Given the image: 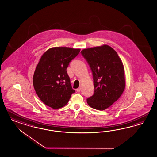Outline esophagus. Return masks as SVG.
I'll return each mask as SVG.
<instances>
[{"mask_svg":"<svg viewBox=\"0 0 157 157\" xmlns=\"http://www.w3.org/2000/svg\"><path fill=\"white\" fill-rule=\"evenodd\" d=\"M80 90H81V88H78V89H77V91L78 92H80Z\"/></svg>","mask_w":157,"mask_h":157,"instance_id":"1","label":"esophagus"}]
</instances>
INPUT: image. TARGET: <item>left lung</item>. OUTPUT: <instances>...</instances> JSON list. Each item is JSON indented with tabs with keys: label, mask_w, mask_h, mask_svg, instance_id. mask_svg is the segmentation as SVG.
<instances>
[{
	"label": "left lung",
	"mask_w": 157,
	"mask_h": 157,
	"mask_svg": "<svg viewBox=\"0 0 157 157\" xmlns=\"http://www.w3.org/2000/svg\"><path fill=\"white\" fill-rule=\"evenodd\" d=\"M92 70L94 94L89 106L103 111L119 99L125 88L124 67L117 52L107 45L81 51Z\"/></svg>",
	"instance_id": "8db88e82"
}]
</instances>
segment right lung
Masks as SVG:
<instances>
[{
	"label": "right lung",
	"instance_id": "right-lung-1",
	"mask_svg": "<svg viewBox=\"0 0 157 157\" xmlns=\"http://www.w3.org/2000/svg\"><path fill=\"white\" fill-rule=\"evenodd\" d=\"M80 49L54 47L42 54L35 70L33 83L40 99L53 109L64 107L75 92L66 69Z\"/></svg>",
	"mask_w": 157,
	"mask_h": 157
}]
</instances>
